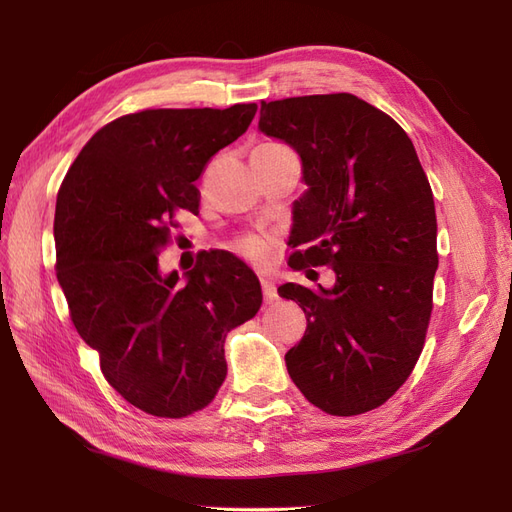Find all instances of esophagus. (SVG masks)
Listing matches in <instances>:
<instances>
[{
  "mask_svg": "<svg viewBox=\"0 0 512 512\" xmlns=\"http://www.w3.org/2000/svg\"><path fill=\"white\" fill-rule=\"evenodd\" d=\"M260 284H262V294H265V303L271 305V303H275L277 299H280V294H277V288H275L273 282L262 280Z\"/></svg>",
  "mask_w": 512,
  "mask_h": 512,
  "instance_id": "34e87169",
  "label": "esophagus"
}]
</instances>
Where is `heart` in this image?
<instances>
[{"instance_id":"heart-1","label":"heart","mask_w":512,"mask_h":512,"mask_svg":"<svg viewBox=\"0 0 512 512\" xmlns=\"http://www.w3.org/2000/svg\"><path fill=\"white\" fill-rule=\"evenodd\" d=\"M271 147H282V145H260V149H271ZM235 252L254 262V265H267L273 254V239L247 235L235 243Z\"/></svg>"}]
</instances>
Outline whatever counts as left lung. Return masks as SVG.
I'll return each instance as SVG.
<instances>
[{
	"mask_svg": "<svg viewBox=\"0 0 512 512\" xmlns=\"http://www.w3.org/2000/svg\"><path fill=\"white\" fill-rule=\"evenodd\" d=\"M258 130L303 166L290 267L335 271L333 288L277 290L307 316L288 374L324 412L374 410L412 374L431 316L438 224L425 170L399 123L352 94L262 102Z\"/></svg>",
	"mask_w": 512,
	"mask_h": 512,
	"instance_id": "left-lung-1",
	"label": "left lung"
}]
</instances>
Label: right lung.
I'll return each instance as SVG.
<instances>
[{"mask_svg": "<svg viewBox=\"0 0 512 512\" xmlns=\"http://www.w3.org/2000/svg\"><path fill=\"white\" fill-rule=\"evenodd\" d=\"M256 108L123 115L89 138L59 188L57 282L70 318L108 384L147 414L211 404L226 378V333L260 309L258 277L235 256L200 254L183 282L158 260L175 213L198 211L194 181Z\"/></svg>", "mask_w": 512, "mask_h": 512, "instance_id": "1", "label": "right lung"}]
</instances>
